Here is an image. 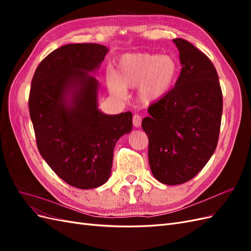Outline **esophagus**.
Instances as JSON below:
<instances>
[{"instance_id": "1", "label": "esophagus", "mask_w": 251, "mask_h": 251, "mask_svg": "<svg viewBox=\"0 0 251 251\" xmlns=\"http://www.w3.org/2000/svg\"><path fill=\"white\" fill-rule=\"evenodd\" d=\"M141 116L138 115V114H135V115L133 116V125L135 127H139L141 126Z\"/></svg>"}]
</instances>
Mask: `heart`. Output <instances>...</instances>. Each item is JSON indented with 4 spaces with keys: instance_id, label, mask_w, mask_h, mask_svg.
Masks as SVG:
<instances>
[{
    "instance_id": "1",
    "label": "heart",
    "mask_w": 251,
    "mask_h": 251,
    "mask_svg": "<svg viewBox=\"0 0 251 251\" xmlns=\"http://www.w3.org/2000/svg\"><path fill=\"white\" fill-rule=\"evenodd\" d=\"M179 72V64L173 55L127 53L118 59L114 71H108L107 87L113 96L120 100L126 97V89L137 87L138 100L150 105L170 93Z\"/></svg>"
}]
</instances>
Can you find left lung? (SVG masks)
Here are the masks:
<instances>
[{"mask_svg":"<svg viewBox=\"0 0 251 251\" xmlns=\"http://www.w3.org/2000/svg\"><path fill=\"white\" fill-rule=\"evenodd\" d=\"M173 42L179 50L180 76L142 119L151 174L166 185L193 179L208 162L217 148L223 110L218 73L209 58L183 39Z\"/></svg>","mask_w":251,"mask_h":251,"instance_id":"obj_1","label":"left lung"}]
</instances>
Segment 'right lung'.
Wrapping results in <instances>:
<instances>
[{
    "mask_svg": "<svg viewBox=\"0 0 251 251\" xmlns=\"http://www.w3.org/2000/svg\"><path fill=\"white\" fill-rule=\"evenodd\" d=\"M109 49L98 44H68L36 68L29 112L37 149L57 176L90 189L111 175L118 139L132 131V113L107 115L98 108L100 82L93 76Z\"/></svg>",
    "mask_w": 251,
    "mask_h": 251,
    "instance_id": "obj_1",
    "label": "right lung"
}]
</instances>
